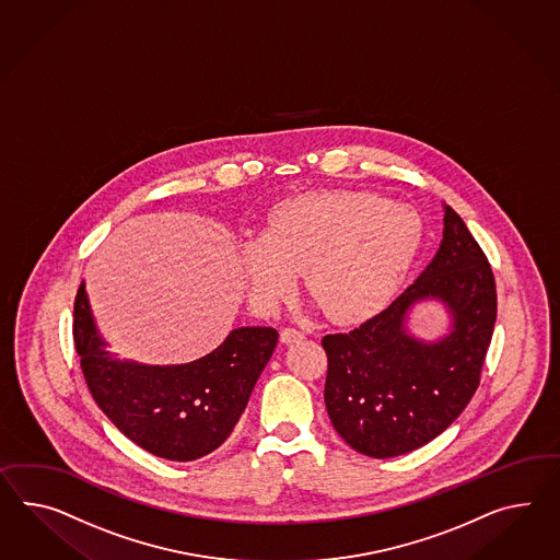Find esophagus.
<instances>
[{
    "instance_id": "34e87169",
    "label": "esophagus",
    "mask_w": 560,
    "mask_h": 560,
    "mask_svg": "<svg viewBox=\"0 0 560 560\" xmlns=\"http://www.w3.org/2000/svg\"><path fill=\"white\" fill-rule=\"evenodd\" d=\"M302 339H304V332H302V330L292 329V327L280 330V341H282V343H299Z\"/></svg>"
}]
</instances>
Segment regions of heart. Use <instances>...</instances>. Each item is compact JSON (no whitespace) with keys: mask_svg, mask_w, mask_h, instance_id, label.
Returning a JSON list of instances; mask_svg holds the SVG:
<instances>
[{"mask_svg":"<svg viewBox=\"0 0 560 560\" xmlns=\"http://www.w3.org/2000/svg\"><path fill=\"white\" fill-rule=\"evenodd\" d=\"M412 209L358 190H327L273 207L259 240L245 242L242 266L252 294L272 302L296 270L325 315L339 323L375 315L400 288L422 247Z\"/></svg>","mask_w":560,"mask_h":560,"instance_id":"1","label":"heart"}]
</instances>
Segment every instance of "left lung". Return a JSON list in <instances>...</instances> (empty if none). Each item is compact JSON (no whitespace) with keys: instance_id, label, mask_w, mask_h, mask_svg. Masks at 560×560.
Wrapping results in <instances>:
<instances>
[{"instance_id":"8db88e82","label":"left lung","mask_w":560,"mask_h":560,"mask_svg":"<svg viewBox=\"0 0 560 560\" xmlns=\"http://www.w3.org/2000/svg\"><path fill=\"white\" fill-rule=\"evenodd\" d=\"M422 300L443 301L452 315V329L436 342L405 327L409 308ZM495 313L488 258L445 205L443 242L415 284L358 329L323 337L325 404L335 431L373 459L431 443L474 398Z\"/></svg>"}]
</instances>
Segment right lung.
<instances>
[{
  "label": "right lung",
  "mask_w": 560,
  "mask_h": 560,
  "mask_svg": "<svg viewBox=\"0 0 560 560\" xmlns=\"http://www.w3.org/2000/svg\"><path fill=\"white\" fill-rule=\"evenodd\" d=\"M72 337L89 392L105 416L148 453L183 463L225 443L278 343L272 327H242L190 363L124 361L107 351L85 282L74 299Z\"/></svg>",
  "instance_id": "right-lung-1"
}]
</instances>
